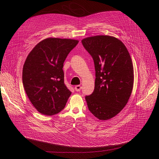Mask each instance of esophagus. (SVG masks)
<instances>
[{
  "instance_id": "1",
  "label": "esophagus",
  "mask_w": 159,
  "mask_h": 159,
  "mask_svg": "<svg viewBox=\"0 0 159 159\" xmlns=\"http://www.w3.org/2000/svg\"><path fill=\"white\" fill-rule=\"evenodd\" d=\"M81 88H82V87L80 85H77V86H76L75 87V91H80Z\"/></svg>"
}]
</instances>
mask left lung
I'll return each instance as SVG.
<instances>
[{"mask_svg":"<svg viewBox=\"0 0 159 159\" xmlns=\"http://www.w3.org/2000/svg\"><path fill=\"white\" fill-rule=\"evenodd\" d=\"M82 44L92 57L95 69L94 91L85 97L88 109L99 120L110 119L126 105L132 92L131 57L122 42L113 37H87Z\"/></svg>","mask_w":159,"mask_h":159,"instance_id":"left-lung-1","label":"left lung"}]
</instances>
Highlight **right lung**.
<instances>
[{
	"label": "right lung",
	"instance_id": "1",
	"mask_svg": "<svg viewBox=\"0 0 159 159\" xmlns=\"http://www.w3.org/2000/svg\"><path fill=\"white\" fill-rule=\"evenodd\" d=\"M79 40L48 38L40 41L27 57L22 83L33 106L40 113L61 111L71 94L64 84V62Z\"/></svg>",
	"mask_w": 159,
	"mask_h": 159
}]
</instances>
